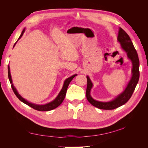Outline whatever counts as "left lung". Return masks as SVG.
I'll use <instances>...</instances> for the list:
<instances>
[{
  "instance_id": "left-lung-1",
  "label": "left lung",
  "mask_w": 148,
  "mask_h": 148,
  "mask_svg": "<svg viewBox=\"0 0 148 148\" xmlns=\"http://www.w3.org/2000/svg\"><path fill=\"white\" fill-rule=\"evenodd\" d=\"M117 40L120 43L121 47L125 52H126L128 58L132 62V77L125 90L116 97L114 99L109 102H101L95 100L91 96L90 92L93 84L90 78L87 76L88 84L86 93V98L91 104L100 109L112 110L125 104L132 97L139 81V78H140V71H139L140 61H139L137 52L131 41L130 38L121 28H119Z\"/></svg>"
}]
</instances>
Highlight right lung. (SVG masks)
<instances>
[{"instance_id":"add662e5","label":"right lung","mask_w":148,"mask_h":148,"mask_svg":"<svg viewBox=\"0 0 148 148\" xmlns=\"http://www.w3.org/2000/svg\"><path fill=\"white\" fill-rule=\"evenodd\" d=\"M25 31V29H24L23 30V31H22V33L20 35V36L19 37L18 39H20L21 38L22 36H23L24 32ZM16 41V42H17ZM16 42L15 43L14 46H13V47L15 46V45L16 44ZM77 75L75 74V75H73L71 76V77L66 78L65 82H64V85H63V87H62L61 91H60L59 94L58 95V96L56 97V99L52 101V102H49V103H47V104H44V105H38V104H33V103H31V102H29L28 101H27L26 100H25L24 98L22 97L19 94L18 92V91H16V88H15V86H13V84L12 83V77H11V74H10V66L9 65L8 66V79H9V81L11 83V86H12V88L13 89V92H14L15 95H16V96L18 98V99L22 102H23L24 104H27L28 106H29V107H32L33 109H35V110H39V111H49V110H53L56 109V107H57L58 106H59L61 104L62 102H63V101L65 99V95H66V90H67V88H68V86L70 84V83L71 82V80L73 79V78L76 77Z\"/></svg>"}]
</instances>
